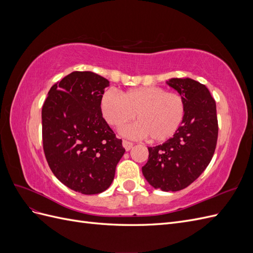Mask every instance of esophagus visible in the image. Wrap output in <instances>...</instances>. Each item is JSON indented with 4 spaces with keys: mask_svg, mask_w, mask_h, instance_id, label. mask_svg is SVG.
Wrapping results in <instances>:
<instances>
[{
    "mask_svg": "<svg viewBox=\"0 0 253 253\" xmlns=\"http://www.w3.org/2000/svg\"><path fill=\"white\" fill-rule=\"evenodd\" d=\"M122 145H124V148L126 149V151H129L133 147V142L127 141V140H124V141H122Z\"/></svg>",
    "mask_w": 253,
    "mask_h": 253,
    "instance_id": "obj_1",
    "label": "esophagus"
}]
</instances>
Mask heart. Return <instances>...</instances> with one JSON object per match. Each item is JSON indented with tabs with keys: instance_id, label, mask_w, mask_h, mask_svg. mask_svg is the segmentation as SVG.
<instances>
[{
	"instance_id": "1",
	"label": "heart",
	"mask_w": 253,
	"mask_h": 253,
	"mask_svg": "<svg viewBox=\"0 0 253 253\" xmlns=\"http://www.w3.org/2000/svg\"><path fill=\"white\" fill-rule=\"evenodd\" d=\"M101 110L105 120L119 127L135 118L138 122L121 129L132 138L147 137L152 142H163L177 132L186 113L183 98L159 86L132 88L124 94L105 90L101 97Z\"/></svg>"
}]
</instances>
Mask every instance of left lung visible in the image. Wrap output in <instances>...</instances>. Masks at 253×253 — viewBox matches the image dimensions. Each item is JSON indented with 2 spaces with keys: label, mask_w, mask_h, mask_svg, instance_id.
Returning a JSON list of instances; mask_svg holds the SVG:
<instances>
[{
  "label": "left lung",
  "mask_w": 253,
  "mask_h": 253,
  "mask_svg": "<svg viewBox=\"0 0 253 253\" xmlns=\"http://www.w3.org/2000/svg\"><path fill=\"white\" fill-rule=\"evenodd\" d=\"M167 84L183 98L185 117L172 138L148 148L142 174L155 189L175 192L191 185L210 164L218 125L215 100L206 85L190 78H172Z\"/></svg>",
  "instance_id": "left-lung-1"
}]
</instances>
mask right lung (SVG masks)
Listing matches in <instances>:
<instances>
[{
    "label": "right lung",
    "mask_w": 253,
    "mask_h": 253,
    "mask_svg": "<svg viewBox=\"0 0 253 253\" xmlns=\"http://www.w3.org/2000/svg\"><path fill=\"white\" fill-rule=\"evenodd\" d=\"M109 80L93 72H73L50 87L42 108V140L51 172L70 189L98 194L108 189L125 154L102 117Z\"/></svg>",
    "instance_id": "obj_1"
}]
</instances>
